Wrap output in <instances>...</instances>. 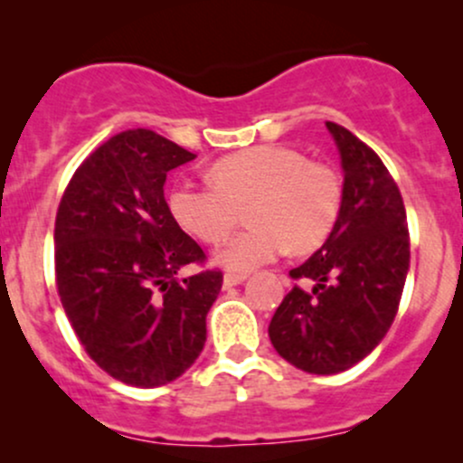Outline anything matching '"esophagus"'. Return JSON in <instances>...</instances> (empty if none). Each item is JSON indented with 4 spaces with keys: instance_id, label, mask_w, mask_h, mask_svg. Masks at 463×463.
I'll use <instances>...</instances> for the list:
<instances>
[{
    "instance_id": "obj_1",
    "label": "esophagus",
    "mask_w": 463,
    "mask_h": 463,
    "mask_svg": "<svg viewBox=\"0 0 463 463\" xmlns=\"http://www.w3.org/2000/svg\"><path fill=\"white\" fill-rule=\"evenodd\" d=\"M248 279V274L241 272H226L223 274V288H232V286H240Z\"/></svg>"
}]
</instances>
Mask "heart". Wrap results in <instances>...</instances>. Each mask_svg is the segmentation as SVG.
<instances>
[{
	"label": "heart",
	"instance_id": "obj_1",
	"mask_svg": "<svg viewBox=\"0 0 463 463\" xmlns=\"http://www.w3.org/2000/svg\"><path fill=\"white\" fill-rule=\"evenodd\" d=\"M211 184L180 182L169 195L174 217L204 243H220L241 220L250 228L217 250V263L248 272L289 248L317 250L332 235L343 208V182L332 166L286 145H257L211 166Z\"/></svg>",
	"mask_w": 463,
	"mask_h": 463
}]
</instances>
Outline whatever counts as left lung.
<instances>
[{
    "label": "left lung",
    "instance_id": "obj_1",
    "mask_svg": "<svg viewBox=\"0 0 463 463\" xmlns=\"http://www.w3.org/2000/svg\"><path fill=\"white\" fill-rule=\"evenodd\" d=\"M325 125L345 171L343 208L327 241L289 270L312 289H289L268 327L281 358L317 375L354 367L387 336L411 261L404 202L387 166L352 131Z\"/></svg>",
    "mask_w": 463,
    "mask_h": 463
}]
</instances>
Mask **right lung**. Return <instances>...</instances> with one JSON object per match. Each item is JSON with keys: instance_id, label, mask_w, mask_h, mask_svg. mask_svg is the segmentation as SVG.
Returning a JSON list of instances; mask_svg holds the SVG:
<instances>
[{"instance_id": "right-lung-1", "label": "right lung", "mask_w": 463, "mask_h": 463, "mask_svg": "<svg viewBox=\"0 0 463 463\" xmlns=\"http://www.w3.org/2000/svg\"><path fill=\"white\" fill-rule=\"evenodd\" d=\"M195 154L151 129H127L74 171L54 222L61 306L85 352L131 387L174 383L206 343L223 274L177 279L204 250L165 200L166 174Z\"/></svg>"}]
</instances>
